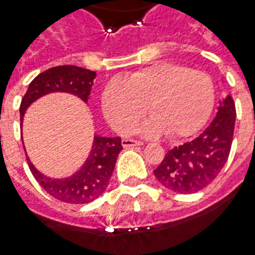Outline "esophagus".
<instances>
[{
    "mask_svg": "<svg viewBox=\"0 0 255 255\" xmlns=\"http://www.w3.org/2000/svg\"><path fill=\"white\" fill-rule=\"evenodd\" d=\"M122 143L124 147H133V146L143 145V142H142V140H135V139H123Z\"/></svg>",
    "mask_w": 255,
    "mask_h": 255,
    "instance_id": "obj_1",
    "label": "esophagus"
}]
</instances>
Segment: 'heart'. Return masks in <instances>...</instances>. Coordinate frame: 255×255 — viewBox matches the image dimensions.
<instances>
[{
    "label": "heart",
    "instance_id": "obj_1",
    "mask_svg": "<svg viewBox=\"0 0 255 255\" xmlns=\"http://www.w3.org/2000/svg\"><path fill=\"white\" fill-rule=\"evenodd\" d=\"M215 87L211 77L199 70L161 62L115 78L105 87L102 106L116 131L128 133L147 112L152 117L140 126L147 136L165 132L182 138L202 128L211 115Z\"/></svg>",
    "mask_w": 255,
    "mask_h": 255
}]
</instances>
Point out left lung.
<instances>
[{"mask_svg":"<svg viewBox=\"0 0 255 255\" xmlns=\"http://www.w3.org/2000/svg\"><path fill=\"white\" fill-rule=\"evenodd\" d=\"M235 120V102L228 97L220 103L214 120L197 138L167 152L153 171L158 182L182 195L204 189L217 178L229 157Z\"/></svg>","mask_w":255,"mask_h":255,"instance_id":"left-lung-1","label":"left lung"}]
</instances>
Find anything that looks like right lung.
<instances>
[{
    "mask_svg": "<svg viewBox=\"0 0 255 255\" xmlns=\"http://www.w3.org/2000/svg\"><path fill=\"white\" fill-rule=\"evenodd\" d=\"M95 76L97 73L92 70L72 65L56 66L40 73L30 83L27 92L22 98L20 123L28 106L35 99L51 92H69L87 102ZM122 149V138L95 136L84 165L74 175L65 179L45 177L35 170L28 158L27 163L35 181L52 197L70 204H85L95 200L106 190Z\"/></svg>",
    "mask_w": 255,
    "mask_h": 255,
    "instance_id": "1",
    "label": "right lung"
}]
</instances>
